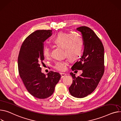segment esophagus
I'll return each instance as SVG.
<instances>
[{
	"instance_id": "obj_1",
	"label": "esophagus",
	"mask_w": 121,
	"mask_h": 121,
	"mask_svg": "<svg viewBox=\"0 0 121 121\" xmlns=\"http://www.w3.org/2000/svg\"><path fill=\"white\" fill-rule=\"evenodd\" d=\"M61 76V78H63L64 77H65L66 75H67L66 73H60Z\"/></svg>"
}]
</instances>
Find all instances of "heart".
I'll list each match as a JSON object with an SVG mask.
<instances>
[{"instance_id":"obj_1","label":"heart","mask_w":121,"mask_h":121,"mask_svg":"<svg viewBox=\"0 0 121 121\" xmlns=\"http://www.w3.org/2000/svg\"><path fill=\"white\" fill-rule=\"evenodd\" d=\"M52 42L63 49L64 55L67 56L70 59H75L81 55L83 47V42L81 37L76 34L60 33L52 39ZM43 54L45 57L50 55L49 47L44 46L42 50ZM68 62L64 60L56 61L53 68L59 71H64L66 69Z\"/></svg>"}]
</instances>
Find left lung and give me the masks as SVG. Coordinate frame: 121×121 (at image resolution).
<instances>
[{"label":"left lung","instance_id":"8db88e82","mask_svg":"<svg viewBox=\"0 0 121 121\" xmlns=\"http://www.w3.org/2000/svg\"><path fill=\"white\" fill-rule=\"evenodd\" d=\"M76 30L81 33L84 50L83 55L71 67L72 70H82L77 77L73 78L69 92L73 97L81 98L91 94L97 86L104 73V48L99 38L90 28L82 26Z\"/></svg>","mask_w":121,"mask_h":121}]
</instances>
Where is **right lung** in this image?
Wrapping results in <instances>:
<instances>
[{
	"instance_id": "right-lung-1",
	"label": "right lung",
	"mask_w": 121,
	"mask_h": 121,
	"mask_svg": "<svg viewBox=\"0 0 121 121\" xmlns=\"http://www.w3.org/2000/svg\"><path fill=\"white\" fill-rule=\"evenodd\" d=\"M52 31L43 30L33 32L24 41L18 55L19 75L28 91L38 99L51 96L61 78L59 73L52 71L46 76L40 66L44 59L43 42L52 35Z\"/></svg>"
}]
</instances>
